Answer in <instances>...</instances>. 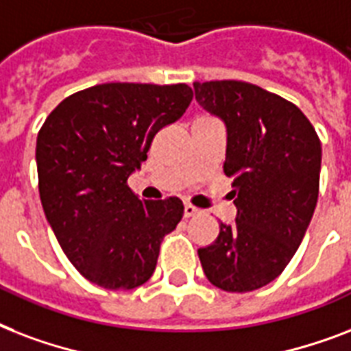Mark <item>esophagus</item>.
I'll use <instances>...</instances> for the list:
<instances>
[{"instance_id": "obj_1", "label": "esophagus", "mask_w": 351, "mask_h": 351, "mask_svg": "<svg viewBox=\"0 0 351 351\" xmlns=\"http://www.w3.org/2000/svg\"><path fill=\"white\" fill-rule=\"evenodd\" d=\"M197 213H199V210H197L194 205H189V203L184 205V218H192V216H195Z\"/></svg>"}]
</instances>
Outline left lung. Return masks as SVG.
<instances>
[{"mask_svg": "<svg viewBox=\"0 0 351 351\" xmlns=\"http://www.w3.org/2000/svg\"><path fill=\"white\" fill-rule=\"evenodd\" d=\"M195 99L227 126L223 172L238 208L199 249L213 286L247 293L267 286L297 252L319 197L320 138L289 100L241 80L194 82Z\"/></svg>", "mask_w": 351, "mask_h": 351, "instance_id": "8db88e82", "label": "left lung"}]
</instances>
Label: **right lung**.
Returning a JSON list of instances; mask_svg holds the SVG:
<instances>
[{"label":"right lung","instance_id":"right-lung-1","mask_svg":"<svg viewBox=\"0 0 351 351\" xmlns=\"http://www.w3.org/2000/svg\"><path fill=\"white\" fill-rule=\"evenodd\" d=\"M192 99L186 84H99L62 100L40 128L43 213L65 256L97 286L148 282L162 238L183 218L181 199L141 201L128 178Z\"/></svg>","mask_w":351,"mask_h":351}]
</instances>
